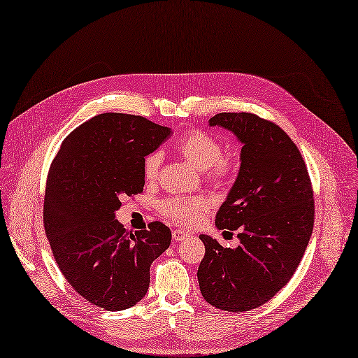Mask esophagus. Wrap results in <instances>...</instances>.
Listing matches in <instances>:
<instances>
[{
  "label": "esophagus",
  "instance_id": "34e87169",
  "mask_svg": "<svg viewBox=\"0 0 358 358\" xmlns=\"http://www.w3.org/2000/svg\"><path fill=\"white\" fill-rule=\"evenodd\" d=\"M192 234L189 231H184V229H174L173 231V238L176 240V241H182V240H185L187 237H190Z\"/></svg>",
  "mask_w": 358,
  "mask_h": 358
}]
</instances>
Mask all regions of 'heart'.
Returning <instances> with one entry per match:
<instances>
[{"mask_svg": "<svg viewBox=\"0 0 358 358\" xmlns=\"http://www.w3.org/2000/svg\"><path fill=\"white\" fill-rule=\"evenodd\" d=\"M181 157L199 171H205L206 178L212 182H224L232 174L231 161L222 158V145L203 131H190L176 145ZM162 157L153 152L145 158L143 176L148 181L157 180ZM208 205L200 197H169L161 203V212L181 224H193L206 210Z\"/></svg>", "mask_w": 358, "mask_h": 358, "instance_id": "1", "label": "heart"}]
</instances>
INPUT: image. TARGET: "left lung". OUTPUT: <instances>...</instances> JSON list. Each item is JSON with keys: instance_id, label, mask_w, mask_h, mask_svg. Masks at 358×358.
<instances>
[{"instance_id": "left-lung-1", "label": "left lung", "mask_w": 358, "mask_h": 358, "mask_svg": "<svg viewBox=\"0 0 358 358\" xmlns=\"http://www.w3.org/2000/svg\"><path fill=\"white\" fill-rule=\"evenodd\" d=\"M209 126L243 145L238 176L215 220L217 229L238 231L240 245L224 248L201 234L206 253L197 279L210 306L240 313L269 301L300 265L313 231V189L299 148L276 124L221 113Z\"/></svg>"}]
</instances>
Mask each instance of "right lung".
<instances>
[{
  "mask_svg": "<svg viewBox=\"0 0 358 358\" xmlns=\"http://www.w3.org/2000/svg\"><path fill=\"white\" fill-rule=\"evenodd\" d=\"M171 133L141 115L99 114L64 138L51 164L43 227L52 255L76 292L110 312L145 297L152 262L171 244L162 222L133 234L115 220L120 199L143 192L145 158Z\"/></svg>",
  "mask_w": 358,
  "mask_h": 358,
  "instance_id": "add662e5",
  "label": "right lung"
}]
</instances>
